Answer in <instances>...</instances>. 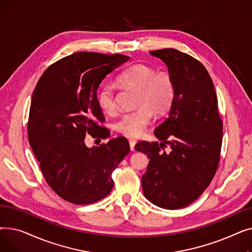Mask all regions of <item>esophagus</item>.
Wrapping results in <instances>:
<instances>
[{"instance_id": "34e87169", "label": "esophagus", "mask_w": 252, "mask_h": 252, "mask_svg": "<svg viewBox=\"0 0 252 252\" xmlns=\"http://www.w3.org/2000/svg\"><path fill=\"white\" fill-rule=\"evenodd\" d=\"M136 140L135 139H129L128 140V143H129V147H130V150L134 151L135 150V145H136Z\"/></svg>"}]
</instances>
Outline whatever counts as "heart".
I'll list each match as a JSON object with an SVG mask.
<instances>
[{
  "mask_svg": "<svg viewBox=\"0 0 252 252\" xmlns=\"http://www.w3.org/2000/svg\"><path fill=\"white\" fill-rule=\"evenodd\" d=\"M116 83L136 91L135 104L139 106L123 114L114 124L115 130L126 137H139L151 121V110L162 114L174 102L173 78L166 72H155L148 65L137 63L129 66L117 75ZM97 102L103 112L112 113L115 110L113 89L110 86L102 87L97 94Z\"/></svg>",
  "mask_w": 252,
  "mask_h": 252,
  "instance_id": "b5f03b06",
  "label": "heart"
}]
</instances>
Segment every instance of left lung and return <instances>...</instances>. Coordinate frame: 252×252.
Wrapping results in <instances>:
<instances>
[{"mask_svg": "<svg viewBox=\"0 0 252 252\" xmlns=\"http://www.w3.org/2000/svg\"><path fill=\"white\" fill-rule=\"evenodd\" d=\"M168 67L175 98L165 121L154 134L158 142H139L135 149L150 159L142 177L143 193L153 204L179 209L208 187L219 167L222 122L208 71L194 57L168 48L151 51ZM171 148L164 151L166 145Z\"/></svg>", "mask_w": 252, "mask_h": 252, "instance_id": "left-lung-1", "label": "left lung"}]
</instances>
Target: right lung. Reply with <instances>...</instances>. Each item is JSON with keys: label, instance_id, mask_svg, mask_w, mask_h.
Here are the masks:
<instances>
[{"label": "right lung", "instance_id": "1", "mask_svg": "<svg viewBox=\"0 0 252 252\" xmlns=\"http://www.w3.org/2000/svg\"><path fill=\"white\" fill-rule=\"evenodd\" d=\"M129 57L77 52L50 65L32 93L28 134L32 152L51 189L62 199L86 205L107 196L113 170L129 152L125 137L88 148L86 135L110 133L97 102L106 75ZM101 141V140H100Z\"/></svg>", "mask_w": 252, "mask_h": 252}]
</instances>
